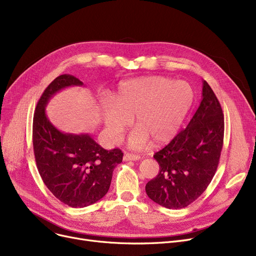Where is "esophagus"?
I'll return each instance as SVG.
<instances>
[{
	"mask_svg": "<svg viewBox=\"0 0 256 256\" xmlns=\"http://www.w3.org/2000/svg\"><path fill=\"white\" fill-rule=\"evenodd\" d=\"M141 158L140 156L138 154H124V160H139Z\"/></svg>",
	"mask_w": 256,
	"mask_h": 256,
	"instance_id": "1",
	"label": "esophagus"
}]
</instances>
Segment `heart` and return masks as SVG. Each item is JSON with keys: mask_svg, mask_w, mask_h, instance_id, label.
I'll use <instances>...</instances> for the list:
<instances>
[{"mask_svg": "<svg viewBox=\"0 0 256 256\" xmlns=\"http://www.w3.org/2000/svg\"><path fill=\"white\" fill-rule=\"evenodd\" d=\"M194 102V90L184 80L146 76L121 84L113 102L102 104V115L110 139L118 143L135 118L128 138L132 150L150 143L160 146L178 135Z\"/></svg>", "mask_w": 256, "mask_h": 256, "instance_id": "1", "label": "heart"}]
</instances>
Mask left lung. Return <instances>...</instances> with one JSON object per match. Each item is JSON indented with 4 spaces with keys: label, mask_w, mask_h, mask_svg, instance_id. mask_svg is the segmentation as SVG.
Listing matches in <instances>:
<instances>
[{
    "label": "left lung",
    "mask_w": 256,
    "mask_h": 256,
    "mask_svg": "<svg viewBox=\"0 0 256 256\" xmlns=\"http://www.w3.org/2000/svg\"><path fill=\"white\" fill-rule=\"evenodd\" d=\"M224 138L221 104L206 80L202 100L184 130L154 158L158 176L145 186L148 197L170 210L191 204L202 194L216 173Z\"/></svg>",
    "instance_id": "left-lung-1"
}]
</instances>
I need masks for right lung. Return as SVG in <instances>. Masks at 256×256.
Here are the masks:
<instances>
[{
    "mask_svg": "<svg viewBox=\"0 0 256 256\" xmlns=\"http://www.w3.org/2000/svg\"><path fill=\"white\" fill-rule=\"evenodd\" d=\"M83 85L72 74L59 76L39 98L33 118L38 172L52 195L72 208H85L102 199L124 156L118 148L106 150L89 134L63 132L50 121L46 112L50 100L62 89Z\"/></svg>",
    "mask_w": 256,
    "mask_h": 256,
    "instance_id": "obj_1",
    "label": "right lung"
}]
</instances>
